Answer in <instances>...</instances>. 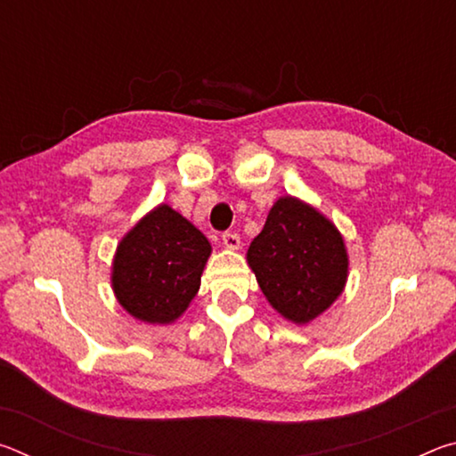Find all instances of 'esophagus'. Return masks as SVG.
I'll return each mask as SVG.
<instances>
[{
    "instance_id": "34e87169",
    "label": "esophagus",
    "mask_w": 456,
    "mask_h": 456,
    "mask_svg": "<svg viewBox=\"0 0 456 456\" xmlns=\"http://www.w3.org/2000/svg\"><path fill=\"white\" fill-rule=\"evenodd\" d=\"M221 239L227 249H239V245H241V239H239V235L233 233V231H225V233L221 235Z\"/></svg>"
}]
</instances>
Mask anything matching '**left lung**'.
Instances as JSON below:
<instances>
[{"label":"left lung","instance_id":"obj_1","mask_svg":"<svg viewBox=\"0 0 456 456\" xmlns=\"http://www.w3.org/2000/svg\"><path fill=\"white\" fill-rule=\"evenodd\" d=\"M247 261L267 302L296 323H307L330 307L348 275V256L336 227L293 197L272 207Z\"/></svg>","mask_w":456,"mask_h":456}]
</instances>
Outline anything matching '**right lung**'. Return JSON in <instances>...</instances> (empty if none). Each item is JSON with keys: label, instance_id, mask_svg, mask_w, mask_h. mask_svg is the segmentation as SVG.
Returning a JSON list of instances; mask_svg holds the SVG:
<instances>
[{"label": "right lung", "instance_id": "add662e5", "mask_svg": "<svg viewBox=\"0 0 456 456\" xmlns=\"http://www.w3.org/2000/svg\"><path fill=\"white\" fill-rule=\"evenodd\" d=\"M211 245L187 219L160 205L122 239L112 267L120 305L146 323H168L197 296Z\"/></svg>", "mask_w": 456, "mask_h": 456}]
</instances>
